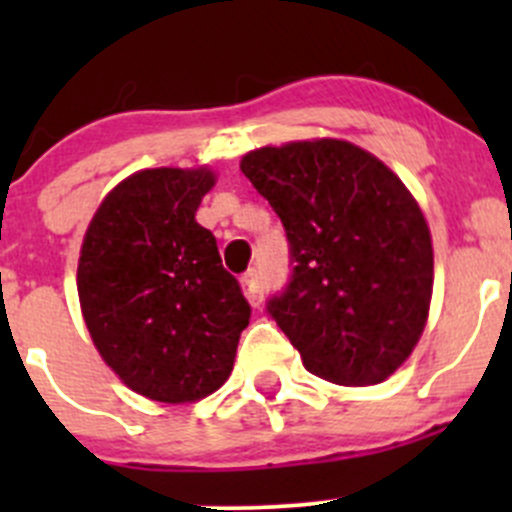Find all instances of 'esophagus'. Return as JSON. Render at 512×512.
<instances>
[{
	"label": "esophagus",
	"instance_id": "1",
	"mask_svg": "<svg viewBox=\"0 0 512 512\" xmlns=\"http://www.w3.org/2000/svg\"><path fill=\"white\" fill-rule=\"evenodd\" d=\"M242 289H245V297L252 307H260L262 304V285H260V272L250 270L242 275Z\"/></svg>",
	"mask_w": 512,
	"mask_h": 512
}]
</instances>
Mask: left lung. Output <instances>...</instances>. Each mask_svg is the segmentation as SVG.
<instances>
[{"label": "left lung", "instance_id": "1", "mask_svg": "<svg viewBox=\"0 0 512 512\" xmlns=\"http://www.w3.org/2000/svg\"><path fill=\"white\" fill-rule=\"evenodd\" d=\"M242 173L282 220L289 272L267 314L309 374L381 384L426 327L431 232L406 185L347 141H299L242 158Z\"/></svg>", "mask_w": 512, "mask_h": 512}]
</instances>
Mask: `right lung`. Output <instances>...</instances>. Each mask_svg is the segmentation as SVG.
<instances>
[{
	"instance_id": "right-lung-1",
	"label": "right lung",
	"mask_w": 512,
	"mask_h": 512,
	"mask_svg": "<svg viewBox=\"0 0 512 512\" xmlns=\"http://www.w3.org/2000/svg\"><path fill=\"white\" fill-rule=\"evenodd\" d=\"M210 170H141L96 210L79 260V299L98 354L128 389L185 404L225 384L250 304L195 223Z\"/></svg>"
}]
</instances>
